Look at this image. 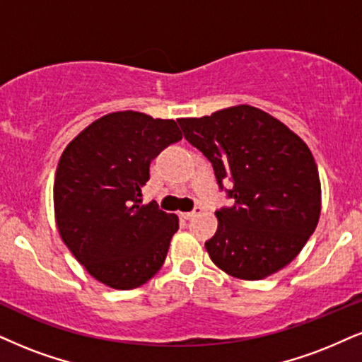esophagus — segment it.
Segmentation results:
<instances>
[{
  "mask_svg": "<svg viewBox=\"0 0 362 362\" xmlns=\"http://www.w3.org/2000/svg\"><path fill=\"white\" fill-rule=\"evenodd\" d=\"M199 213H202V208L196 206L194 209H191V211L181 213V218H185V220H193V218H194V216H198Z\"/></svg>",
  "mask_w": 362,
  "mask_h": 362,
  "instance_id": "esophagus-1",
  "label": "esophagus"
}]
</instances>
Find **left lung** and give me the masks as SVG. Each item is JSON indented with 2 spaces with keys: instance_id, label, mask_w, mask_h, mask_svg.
<instances>
[{
  "instance_id": "left-lung-1",
  "label": "left lung",
  "mask_w": 362,
  "mask_h": 362,
  "mask_svg": "<svg viewBox=\"0 0 362 362\" xmlns=\"http://www.w3.org/2000/svg\"><path fill=\"white\" fill-rule=\"evenodd\" d=\"M206 156L233 206L216 211L209 258L236 279L262 280L298 255L320 215V181L310 149L285 124L252 105L177 120Z\"/></svg>"
}]
</instances>
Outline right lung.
<instances>
[{
	"instance_id": "obj_1",
	"label": "right lung",
	"mask_w": 362,
	"mask_h": 362,
	"mask_svg": "<svg viewBox=\"0 0 362 362\" xmlns=\"http://www.w3.org/2000/svg\"><path fill=\"white\" fill-rule=\"evenodd\" d=\"M182 134L171 119L107 114L65 147L53 203L62 240L93 279L131 290L153 279L180 228L158 203L142 204L151 160Z\"/></svg>"
}]
</instances>
